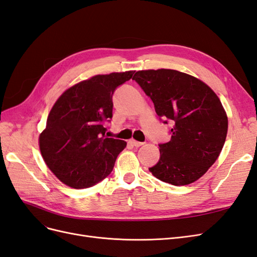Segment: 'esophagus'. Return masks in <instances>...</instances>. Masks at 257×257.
<instances>
[{"instance_id": "obj_1", "label": "esophagus", "mask_w": 257, "mask_h": 257, "mask_svg": "<svg viewBox=\"0 0 257 257\" xmlns=\"http://www.w3.org/2000/svg\"><path fill=\"white\" fill-rule=\"evenodd\" d=\"M130 144H131V145H133V146H134V147H136V148H138V147H142V146L144 145V143L137 142V141H135V139H131V141H130Z\"/></svg>"}]
</instances>
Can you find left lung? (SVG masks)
<instances>
[{"mask_svg":"<svg viewBox=\"0 0 257 257\" xmlns=\"http://www.w3.org/2000/svg\"><path fill=\"white\" fill-rule=\"evenodd\" d=\"M133 79L158 115L174 123L172 138L160 145V160L149 170L173 185L195 182L214 164L226 139L228 119L220 98L204 81L175 69L138 71Z\"/></svg>","mask_w":257,"mask_h":257,"instance_id":"obj_1","label":"left lung"}]
</instances>
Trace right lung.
<instances>
[{"instance_id":"1","label":"right lung","mask_w":257,"mask_h":257,"mask_svg":"<svg viewBox=\"0 0 257 257\" xmlns=\"http://www.w3.org/2000/svg\"><path fill=\"white\" fill-rule=\"evenodd\" d=\"M135 71L95 75L62 93L48 114L38 145L46 165L61 182L84 189L112 172L126 147L105 136V122L112 118V94Z\"/></svg>"}]
</instances>
